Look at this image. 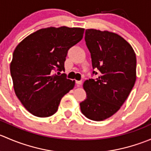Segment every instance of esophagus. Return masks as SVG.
Masks as SVG:
<instances>
[{"mask_svg":"<svg viewBox=\"0 0 151 151\" xmlns=\"http://www.w3.org/2000/svg\"><path fill=\"white\" fill-rule=\"evenodd\" d=\"M76 83H77V86H80L82 85V81L81 80H76Z\"/></svg>","mask_w":151,"mask_h":151,"instance_id":"esophagus-1","label":"esophagus"}]
</instances>
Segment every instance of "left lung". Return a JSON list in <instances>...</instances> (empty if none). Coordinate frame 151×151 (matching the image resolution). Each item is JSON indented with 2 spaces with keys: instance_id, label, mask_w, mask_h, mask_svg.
<instances>
[{
  "instance_id": "1",
  "label": "left lung",
  "mask_w": 151,
  "mask_h": 151,
  "mask_svg": "<svg viewBox=\"0 0 151 151\" xmlns=\"http://www.w3.org/2000/svg\"><path fill=\"white\" fill-rule=\"evenodd\" d=\"M85 40L99 76L85 81L87 99L80 109L88 119L104 121L119 110L134 85L136 55L123 38L112 32L87 29Z\"/></svg>"
}]
</instances>
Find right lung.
I'll list each match as a JSON object with an SVG mask.
<instances>
[{
	"label": "right lung",
	"instance_id": "right-lung-1",
	"mask_svg": "<svg viewBox=\"0 0 151 151\" xmlns=\"http://www.w3.org/2000/svg\"><path fill=\"white\" fill-rule=\"evenodd\" d=\"M84 28L40 29L15 48L10 72L17 98L29 112L46 118L54 115L63 96L75 81L66 78L64 62L68 50L83 37Z\"/></svg>",
	"mask_w": 151,
	"mask_h": 151
}]
</instances>
